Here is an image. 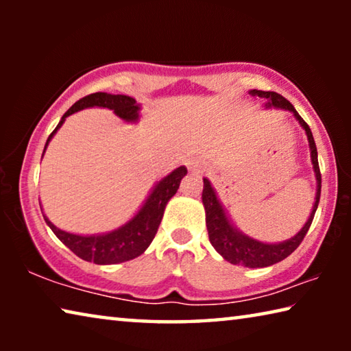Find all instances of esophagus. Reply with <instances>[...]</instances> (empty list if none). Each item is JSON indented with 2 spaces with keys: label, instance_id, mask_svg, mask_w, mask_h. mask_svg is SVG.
Masks as SVG:
<instances>
[{
  "label": "esophagus",
  "instance_id": "1",
  "mask_svg": "<svg viewBox=\"0 0 351 351\" xmlns=\"http://www.w3.org/2000/svg\"><path fill=\"white\" fill-rule=\"evenodd\" d=\"M186 165H187V169L190 170V171H193V173H201V171L204 170V167H203V164H201L198 159H195V158H192V159H187L186 161Z\"/></svg>",
  "mask_w": 351,
  "mask_h": 351
}]
</instances>
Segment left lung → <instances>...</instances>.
I'll list each match as a JSON object with an SVG mask.
<instances>
[{"mask_svg": "<svg viewBox=\"0 0 351 351\" xmlns=\"http://www.w3.org/2000/svg\"><path fill=\"white\" fill-rule=\"evenodd\" d=\"M251 96H257L261 99H266V108H280L291 111L294 117L299 121L302 128L305 130L308 142H310V152H311V162L314 169V175H316L317 181V189H316V201H314L313 210L308 217L306 223L304 228H302L299 232H297L293 239L282 243H261L258 240H254L246 234L240 232L239 229L234 228L232 223L229 221L228 215L223 209L221 203L217 198L215 190H213L212 184L209 180L204 178V187H203V204L206 209V226L207 232H209V240L212 246L217 249V252L221 255L224 260H228L229 263L232 265H241L246 266V268H266V266H271L274 263H278L288 257V255L293 254L302 240L305 239V235L310 229L313 223L314 213L319 206L320 199V187H322V178H320V170H319V162H317V148L314 144V138L308 123L300 117L299 112L291 105L287 99L280 94L274 91H258V90H251L249 91Z\"/></svg>", "mask_w": 351, "mask_h": 351, "instance_id": "8db88e82", "label": "left lung"}]
</instances>
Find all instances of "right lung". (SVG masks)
<instances>
[{"instance_id":"add662e5","label":"right lung","mask_w":351,"mask_h":351,"mask_svg":"<svg viewBox=\"0 0 351 351\" xmlns=\"http://www.w3.org/2000/svg\"><path fill=\"white\" fill-rule=\"evenodd\" d=\"M91 106H100V108H108L114 111V114L119 116L127 122H138L141 106L136 104V100L123 94H108V93H94L90 96H85L71 106L64 112L62 121L58 122L54 132L49 134L46 141L45 150L52 136L57 133V130L63 125L64 119L80 111L83 108H91ZM43 150V154H45ZM187 173V169L181 165L176 170L171 171L170 175L162 178L152 193L148 195L144 206L141 207L139 212L121 228L112 230L108 234L100 235H75L64 232V230L56 228L49 219L45 215V221L52 229V232L57 235L64 246H68L77 257L82 260L93 261L96 265H116L122 261L133 260L144 254L145 249L150 246L154 235L158 232L159 224L164 215V209L167 206L169 199L176 193L180 189V182Z\"/></svg>"}]
</instances>
